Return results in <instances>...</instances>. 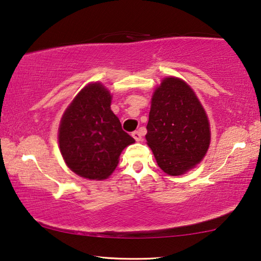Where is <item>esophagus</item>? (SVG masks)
<instances>
[{"label": "esophagus", "instance_id": "1", "mask_svg": "<svg viewBox=\"0 0 261 261\" xmlns=\"http://www.w3.org/2000/svg\"><path fill=\"white\" fill-rule=\"evenodd\" d=\"M132 136H133L136 142H140V141L142 140V135H141V133H140L139 130H134L133 133H132Z\"/></svg>", "mask_w": 261, "mask_h": 261}]
</instances>
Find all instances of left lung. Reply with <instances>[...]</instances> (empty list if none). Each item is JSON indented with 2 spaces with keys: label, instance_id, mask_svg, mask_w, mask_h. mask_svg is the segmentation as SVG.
Listing matches in <instances>:
<instances>
[{
  "label": "left lung",
  "instance_id": "obj_1",
  "mask_svg": "<svg viewBox=\"0 0 261 261\" xmlns=\"http://www.w3.org/2000/svg\"><path fill=\"white\" fill-rule=\"evenodd\" d=\"M145 135L158 166L168 175H182L207 152L211 141L205 110L190 86L165 77L152 95Z\"/></svg>",
  "mask_w": 261,
  "mask_h": 261
}]
</instances>
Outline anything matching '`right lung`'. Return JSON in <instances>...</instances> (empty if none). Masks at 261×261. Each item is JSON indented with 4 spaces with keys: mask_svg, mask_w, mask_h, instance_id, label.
Segmentation results:
<instances>
[{
    "mask_svg": "<svg viewBox=\"0 0 261 261\" xmlns=\"http://www.w3.org/2000/svg\"><path fill=\"white\" fill-rule=\"evenodd\" d=\"M111 99L102 84H89L63 114L59 149L68 168L81 177L108 179L116 170L122 150L135 142L122 130L111 110Z\"/></svg>",
    "mask_w": 261,
    "mask_h": 261,
    "instance_id": "1",
    "label": "right lung"
}]
</instances>
